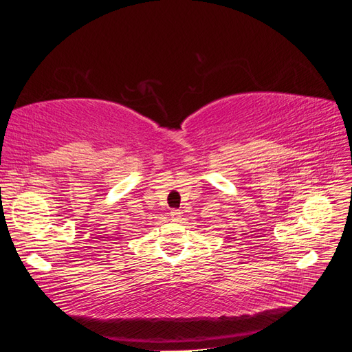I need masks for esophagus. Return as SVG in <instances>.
Wrapping results in <instances>:
<instances>
[{"label": "esophagus", "mask_w": 352, "mask_h": 352, "mask_svg": "<svg viewBox=\"0 0 352 352\" xmlns=\"http://www.w3.org/2000/svg\"><path fill=\"white\" fill-rule=\"evenodd\" d=\"M170 217H172L173 221H179L182 219V212H180V210H172L170 211Z\"/></svg>", "instance_id": "34e87169"}]
</instances>
